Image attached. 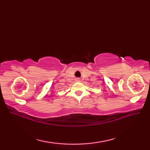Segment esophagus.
<instances>
[{"instance_id":"esophagus-1","label":"esophagus","mask_w":150,"mask_h":150,"mask_svg":"<svg viewBox=\"0 0 150 150\" xmlns=\"http://www.w3.org/2000/svg\"><path fill=\"white\" fill-rule=\"evenodd\" d=\"M77 81H78V82H80V81H81L80 79H77Z\"/></svg>"}]
</instances>
